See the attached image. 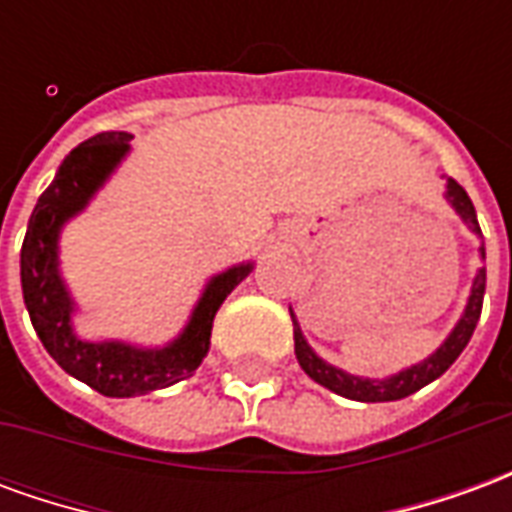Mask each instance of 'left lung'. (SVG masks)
<instances>
[{
    "mask_svg": "<svg viewBox=\"0 0 512 512\" xmlns=\"http://www.w3.org/2000/svg\"><path fill=\"white\" fill-rule=\"evenodd\" d=\"M447 200L452 202V208L458 211L463 222L472 227L474 233H480V227H477V216H474V205L469 200V194L463 191V186L458 180H447ZM480 255L485 257V246H480ZM483 293H485V268L477 271V277H474L472 285V296H469V304H466V312H463V318L458 321V326L452 329V334L444 340L439 351L433 356H428L425 362H419V365L408 367L403 373H397L392 378H384V381H373V378H359V376H348L343 370H337V367L326 365L323 359L315 356L307 340H304V334H301L299 323L293 318V340H296V359H299L301 370L312 378V381H318L326 389H332L337 395L348 397V400H359V403H386V400H400V397H408L419 392L422 386H428L430 381H436V378L447 370V367L461 356V351L466 348V343L472 340L474 326L480 321V312H483Z\"/></svg>",
    "mask_w": 512,
    "mask_h": 512,
    "instance_id": "8db88e82",
    "label": "left lung"
}]
</instances>
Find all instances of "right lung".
I'll return each instance as SVG.
<instances>
[{
	"label": "right lung",
	"mask_w": 512,
	"mask_h": 512,
	"mask_svg": "<svg viewBox=\"0 0 512 512\" xmlns=\"http://www.w3.org/2000/svg\"><path fill=\"white\" fill-rule=\"evenodd\" d=\"M123 131H106L90 136L65 156L57 178L40 194L29 216L27 235L21 246V288L32 326L51 359L106 397L147 395L153 389L178 384L191 376L208 354L216 312L227 293L252 271V266H235L211 279L191 315L186 332L161 351H145L126 343H82L71 332V296L57 271V238L60 227L79 213L95 189L128 153Z\"/></svg>",
	"instance_id": "add662e5"
}]
</instances>
